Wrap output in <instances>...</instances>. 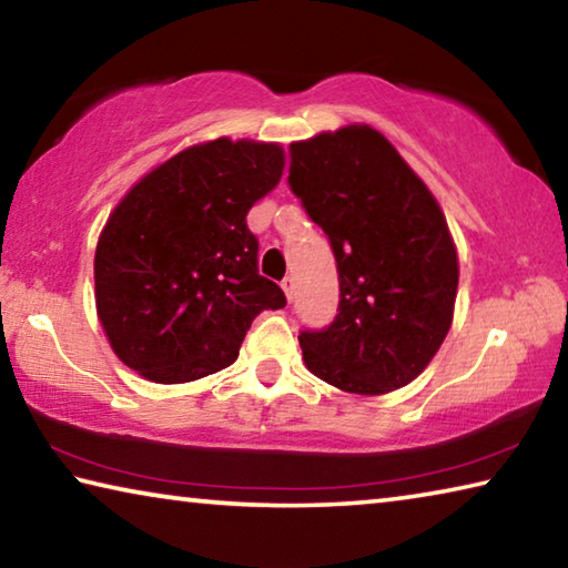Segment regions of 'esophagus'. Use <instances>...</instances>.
Segmentation results:
<instances>
[{
  "label": "esophagus",
  "instance_id": "esophagus-1",
  "mask_svg": "<svg viewBox=\"0 0 568 568\" xmlns=\"http://www.w3.org/2000/svg\"><path fill=\"white\" fill-rule=\"evenodd\" d=\"M281 285H283L287 301H293V293H295V281H293V277H285V281H283Z\"/></svg>",
  "mask_w": 568,
  "mask_h": 568
}]
</instances>
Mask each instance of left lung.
I'll return each mask as SVG.
<instances>
[{"mask_svg": "<svg viewBox=\"0 0 568 568\" xmlns=\"http://www.w3.org/2000/svg\"><path fill=\"white\" fill-rule=\"evenodd\" d=\"M291 187L331 237L341 277L328 331L301 333L305 368L358 396L416 381L454 323L458 253L444 210L371 124L291 142Z\"/></svg>", "mask_w": 568, "mask_h": 568, "instance_id": "8db88e82", "label": "left lung"}]
</instances>
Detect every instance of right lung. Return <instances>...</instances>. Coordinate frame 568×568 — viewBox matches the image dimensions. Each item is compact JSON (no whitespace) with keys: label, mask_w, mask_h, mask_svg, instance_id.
<instances>
[{"label":"right lung","mask_w":568,"mask_h":568,"mask_svg":"<svg viewBox=\"0 0 568 568\" xmlns=\"http://www.w3.org/2000/svg\"><path fill=\"white\" fill-rule=\"evenodd\" d=\"M283 170L277 142L217 138L124 192L94 250V303L128 368L165 386L205 378L235 363L255 315L285 305L245 220Z\"/></svg>","instance_id":"right-lung-1"}]
</instances>
